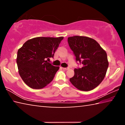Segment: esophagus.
Returning <instances> with one entry per match:
<instances>
[{
	"mask_svg": "<svg viewBox=\"0 0 125 125\" xmlns=\"http://www.w3.org/2000/svg\"><path fill=\"white\" fill-rule=\"evenodd\" d=\"M63 69H64V70H68L69 69V67H67V68H63Z\"/></svg>",
	"mask_w": 125,
	"mask_h": 125,
	"instance_id": "esophagus-1",
	"label": "esophagus"
}]
</instances>
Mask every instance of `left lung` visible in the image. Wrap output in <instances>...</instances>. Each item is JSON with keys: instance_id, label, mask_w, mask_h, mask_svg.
I'll return each instance as SVG.
<instances>
[{"instance_id": "1", "label": "left lung", "mask_w": 125, "mask_h": 125, "mask_svg": "<svg viewBox=\"0 0 125 125\" xmlns=\"http://www.w3.org/2000/svg\"><path fill=\"white\" fill-rule=\"evenodd\" d=\"M68 42L76 62L83 64L82 68L74 69V75L69 80L79 90L94 89L103 81L108 68L106 53L95 40L88 37H69Z\"/></svg>"}]
</instances>
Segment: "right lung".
<instances>
[{"instance_id": "obj_1", "label": "right lung", "mask_w": 125, "mask_h": 125, "mask_svg": "<svg viewBox=\"0 0 125 125\" xmlns=\"http://www.w3.org/2000/svg\"><path fill=\"white\" fill-rule=\"evenodd\" d=\"M63 37H38L27 41L19 49L16 63L19 73L29 87L40 89L52 81L59 69L46 60L53 58Z\"/></svg>"}]
</instances>
